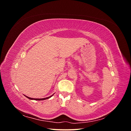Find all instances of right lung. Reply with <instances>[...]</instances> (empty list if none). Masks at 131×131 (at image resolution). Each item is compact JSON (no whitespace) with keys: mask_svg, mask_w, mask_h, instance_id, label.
<instances>
[{"mask_svg":"<svg viewBox=\"0 0 131 131\" xmlns=\"http://www.w3.org/2000/svg\"><path fill=\"white\" fill-rule=\"evenodd\" d=\"M54 94H53L52 95H51V96H49V97H46V98H30V97H27V96H25L27 97V98H28V99H29V100H35V101H42V100H47V99H49V98H51V97H52L53 95Z\"/></svg>","mask_w":131,"mask_h":131,"instance_id":"obj_1","label":"right lung"}]
</instances>
